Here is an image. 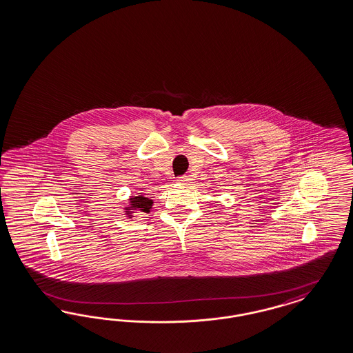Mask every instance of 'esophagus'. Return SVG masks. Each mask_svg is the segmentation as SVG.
<instances>
[{
  "instance_id": "obj_1",
  "label": "esophagus",
  "mask_w": 353,
  "mask_h": 353,
  "mask_svg": "<svg viewBox=\"0 0 353 353\" xmlns=\"http://www.w3.org/2000/svg\"><path fill=\"white\" fill-rule=\"evenodd\" d=\"M191 181H192V179H191L190 175H183V176H181V178L178 179V182L182 184H190L191 183Z\"/></svg>"
}]
</instances>
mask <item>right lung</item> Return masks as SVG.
I'll list each match as a JSON object with an SVG mask.
<instances>
[{
	"label": "right lung",
	"mask_w": 353,
	"mask_h": 353,
	"mask_svg": "<svg viewBox=\"0 0 353 353\" xmlns=\"http://www.w3.org/2000/svg\"><path fill=\"white\" fill-rule=\"evenodd\" d=\"M153 203V200L150 199V198L143 196L142 194H141V195H136V196H130V198H129V203H128L129 205L123 207L125 215H126V217L132 219L133 214L137 212V211L149 214L150 210H152Z\"/></svg>",
	"instance_id": "obj_1"
}]
</instances>
